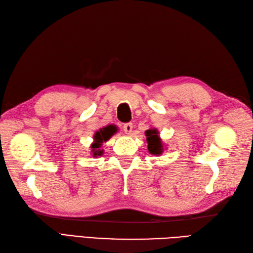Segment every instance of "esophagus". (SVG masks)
<instances>
[{"instance_id": "34e87169", "label": "esophagus", "mask_w": 253, "mask_h": 253, "mask_svg": "<svg viewBox=\"0 0 253 253\" xmlns=\"http://www.w3.org/2000/svg\"><path fill=\"white\" fill-rule=\"evenodd\" d=\"M132 128H133L132 123H126V124H124V126H123V129H124L125 133L127 134H130L132 132Z\"/></svg>"}]
</instances>
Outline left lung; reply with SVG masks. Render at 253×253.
<instances>
[{"label": "left lung", "mask_w": 253, "mask_h": 253, "mask_svg": "<svg viewBox=\"0 0 253 253\" xmlns=\"http://www.w3.org/2000/svg\"><path fill=\"white\" fill-rule=\"evenodd\" d=\"M146 142H147V150L152 155H160L164 152L163 142L158 135L157 129H148L145 131Z\"/></svg>", "instance_id": "left-lung-1"}]
</instances>
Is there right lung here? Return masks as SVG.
Instances as JSON below:
<instances>
[{
    "label": "right lung",
    "mask_w": 253,
    "mask_h": 253,
    "mask_svg": "<svg viewBox=\"0 0 253 253\" xmlns=\"http://www.w3.org/2000/svg\"><path fill=\"white\" fill-rule=\"evenodd\" d=\"M113 133H114V128L111 126L100 128L98 131L95 132L94 142L92 143V145H90V148H92V153H93L92 155L94 157L101 156L103 153V151L100 150L102 143L111 138Z\"/></svg>",
    "instance_id": "1"
}]
</instances>
